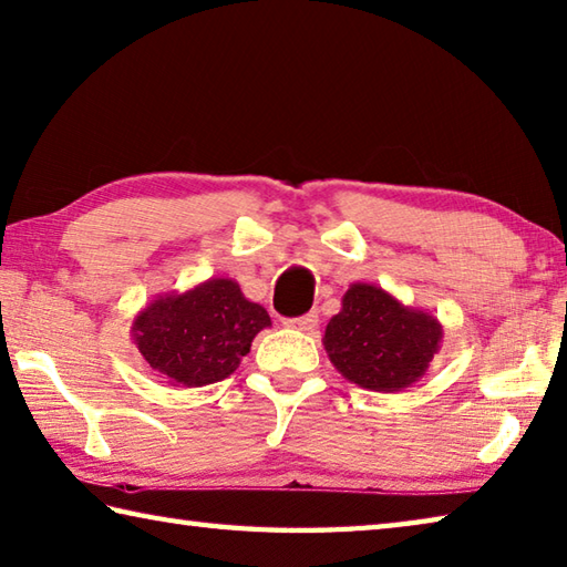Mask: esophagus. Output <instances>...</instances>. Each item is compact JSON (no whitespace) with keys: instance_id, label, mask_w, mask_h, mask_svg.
I'll return each mask as SVG.
<instances>
[{"instance_id":"esophagus-1","label":"esophagus","mask_w":567,"mask_h":567,"mask_svg":"<svg viewBox=\"0 0 567 567\" xmlns=\"http://www.w3.org/2000/svg\"><path fill=\"white\" fill-rule=\"evenodd\" d=\"M285 324L292 327V329H299V331H312L319 324V315L317 312H309V315H302V317L287 319Z\"/></svg>"}]
</instances>
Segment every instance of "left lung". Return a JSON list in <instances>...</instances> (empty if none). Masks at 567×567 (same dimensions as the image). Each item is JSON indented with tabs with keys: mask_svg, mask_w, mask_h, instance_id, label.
I'll return each mask as SVG.
<instances>
[{
	"mask_svg": "<svg viewBox=\"0 0 567 567\" xmlns=\"http://www.w3.org/2000/svg\"><path fill=\"white\" fill-rule=\"evenodd\" d=\"M435 317L403 307L381 287L351 285L324 331V349L343 379L369 391H401L437 353Z\"/></svg>",
	"mask_w": 567,
	"mask_h": 567,
	"instance_id": "obj_1",
	"label": "left lung"
}]
</instances>
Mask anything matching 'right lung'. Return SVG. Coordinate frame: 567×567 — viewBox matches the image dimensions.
I'll return each instance as SVG.
<instances>
[{
    "label": "right lung",
    "instance_id": "add662e5",
    "mask_svg": "<svg viewBox=\"0 0 567 567\" xmlns=\"http://www.w3.org/2000/svg\"><path fill=\"white\" fill-rule=\"evenodd\" d=\"M270 317L233 280H208L184 295L159 297L135 319V343L154 373L176 385L224 381Z\"/></svg>",
    "mask_w": 567,
    "mask_h": 567
}]
</instances>
